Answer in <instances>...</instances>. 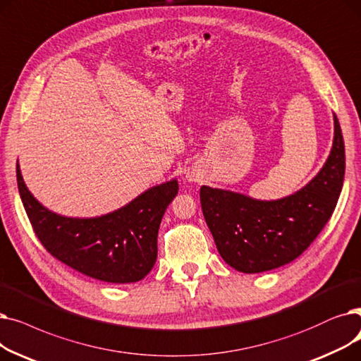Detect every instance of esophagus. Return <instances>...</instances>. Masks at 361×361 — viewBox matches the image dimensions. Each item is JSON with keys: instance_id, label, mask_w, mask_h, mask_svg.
Listing matches in <instances>:
<instances>
[{"instance_id": "1", "label": "esophagus", "mask_w": 361, "mask_h": 361, "mask_svg": "<svg viewBox=\"0 0 361 361\" xmlns=\"http://www.w3.org/2000/svg\"><path fill=\"white\" fill-rule=\"evenodd\" d=\"M190 180H191V179H190Z\"/></svg>"}]
</instances>
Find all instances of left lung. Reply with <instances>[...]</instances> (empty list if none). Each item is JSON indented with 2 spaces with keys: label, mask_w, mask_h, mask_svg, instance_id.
Listing matches in <instances>:
<instances>
[{
  "label": "left lung",
  "mask_w": 361,
  "mask_h": 361,
  "mask_svg": "<svg viewBox=\"0 0 361 361\" xmlns=\"http://www.w3.org/2000/svg\"><path fill=\"white\" fill-rule=\"evenodd\" d=\"M331 156L302 190L278 201H259L202 186L201 209L221 259L238 271L260 273L301 255L331 219L344 183L345 147L334 114Z\"/></svg>",
  "instance_id": "1"
}]
</instances>
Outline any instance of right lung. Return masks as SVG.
I'll use <instances>...</instances> for the list:
<instances>
[{
	"mask_svg": "<svg viewBox=\"0 0 361 361\" xmlns=\"http://www.w3.org/2000/svg\"><path fill=\"white\" fill-rule=\"evenodd\" d=\"M16 175L33 232L57 260L110 283L138 282L149 273L157 260L163 214L179 190L176 180L151 188L110 214L71 219L51 213L33 198L19 164H16Z\"/></svg>",
	"mask_w": 361,
	"mask_h": 361,
	"instance_id": "obj_1",
	"label": "right lung"
}]
</instances>
